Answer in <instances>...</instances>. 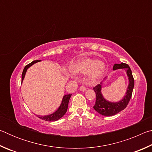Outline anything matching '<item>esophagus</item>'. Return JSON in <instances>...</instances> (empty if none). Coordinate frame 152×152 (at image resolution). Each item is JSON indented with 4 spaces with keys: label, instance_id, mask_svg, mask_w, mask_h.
<instances>
[{
    "label": "esophagus",
    "instance_id": "34e87169",
    "mask_svg": "<svg viewBox=\"0 0 152 152\" xmlns=\"http://www.w3.org/2000/svg\"><path fill=\"white\" fill-rule=\"evenodd\" d=\"M80 90L81 91H85L86 90V88L84 86H81L80 87Z\"/></svg>",
    "mask_w": 152,
    "mask_h": 152
}]
</instances>
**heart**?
Masks as SVG:
<instances>
[{
  "instance_id": "heart-1",
  "label": "heart",
  "mask_w": 152,
  "mask_h": 152,
  "mask_svg": "<svg viewBox=\"0 0 152 152\" xmlns=\"http://www.w3.org/2000/svg\"><path fill=\"white\" fill-rule=\"evenodd\" d=\"M75 73L88 74L92 82H96L103 75L105 71L104 63L91 58H82L74 64L72 68Z\"/></svg>"
}]
</instances>
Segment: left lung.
Segmentation results:
<instances>
[{
	"label": "left lung",
	"instance_id": "8db88e82",
	"mask_svg": "<svg viewBox=\"0 0 152 152\" xmlns=\"http://www.w3.org/2000/svg\"><path fill=\"white\" fill-rule=\"evenodd\" d=\"M113 70H117V69H125L127 72L129 84L128 85L127 92H126L124 98L121 101L116 102L108 101L102 96L101 93L102 82L100 84H98L97 86L94 87L93 89L95 93H96V102H95L94 106L93 107L94 109L99 113V114L107 117L116 115L118 113L125 109L130 101L131 98H132L133 89V87H134V79H133L132 75V70H131L130 67L129 66L128 64L125 63L115 64L113 66Z\"/></svg>",
	"mask_w": 152,
	"mask_h": 152
}]
</instances>
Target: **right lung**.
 I'll return each mask as SVG.
<instances>
[{"instance_id":"obj_1","label":"right lung","mask_w":152,"mask_h":152,"mask_svg":"<svg viewBox=\"0 0 152 152\" xmlns=\"http://www.w3.org/2000/svg\"><path fill=\"white\" fill-rule=\"evenodd\" d=\"M38 61H39V60L33 61L32 62H31L30 64H28V65L25 66L22 73V82L25 78V73H26L27 69L29 68L30 66H31L33 64L37 63ZM71 95H72L71 94L64 95L60 107L58 108V109L56 110V112L52 113V114L49 115H45V116H40V115H37V116L39 117V119L46 121H55L60 119L61 117H62L64 115H65V113L67 111V109H68V102H69V101H70Z\"/></svg>"}]
</instances>
